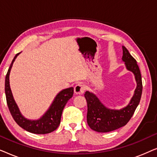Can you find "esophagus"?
Listing matches in <instances>:
<instances>
[{
    "instance_id": "obj_1",
    "label": "esophagus",
    "mask_w": 157,
    "mask_h": 157,
    "mask_svg": "<svg viewBox=\"0 0 157 157\" xmlns=\"http://www.w3.org/2000/svg\"><path fill=\"white\" fill-rule=\"evenodd\" d=\"M85 86L81 84V83H78L74 87V92L76 94H83L85 91Z\"/></svg>"
}]
</instances>
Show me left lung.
I'll use <instances>...</instances> for the list:
<instances>
[{"label":"left lung","instance_id":"1","mask_svg":"<svg viewBox=\"0 0 157 157\" xmlns=\"http://www.w3.org/2000/svg\"><path fill=\"white\" fill-rule=\"evenodd\" d=\"M123 48L122 60L126 68L134 73L137 86L134 94L127 106L121 110L109 109L101 104L94 94L86 91L84 96L87 102V123L92 130L97 132H109L125 126L132 117L140 102L142 94L141 75L136 61L130 54L126 47Z\"/></svg>","mask_w":157,"mask_h":157}]
</instances>
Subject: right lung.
<instances>
[{"instance_id":"add662e5","label":"right lung","mask_w":157,"mask_h":157,"mask_svg":"<svg viewBox=\"0 0 157 157\" xmlns=\"http://www.w3.org/2000/svg\"><path fill=\"white\" fill-rule=\"evenodd\" d=\"M19 53H17L15 56L6 76L5 92L8 107L14 121L23 129L36 134H48V133L55 131L59 127L63 108L65 107V105L68 102V101L72 97L73 94H74V88L71 87L64 89L59 94H58L50 108L40 119L36 120V121L26 119L21 115L20 111L15 102L9 83L10 69H11L15 59H16Z\"/></svg>"}]
</instances>
